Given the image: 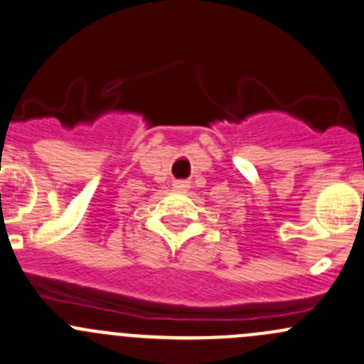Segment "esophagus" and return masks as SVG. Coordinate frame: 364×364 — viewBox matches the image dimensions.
I'll return each instance as SVG.
<instances>
[{
    "instance_id": "34e87169",
    "label": "esophagus",
    "mask_w": 364,
    "mask_h": 364,
    "mask_svg": "<svg viewBox=\"0 0 364 364\" xmlns=\"http://www.w3.org/2000/svg\"><path fill=\"white\" fill-rule=\"evenodd\" d=\"M172 188L178 190V192H186L190 188V181H186V179H176L172 183Z\"/></svg>"
}]
</instances>
